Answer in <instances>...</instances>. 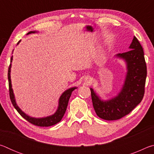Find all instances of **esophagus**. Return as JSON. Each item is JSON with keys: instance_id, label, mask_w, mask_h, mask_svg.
I'll list each match as a JSON object with an SVG mask.
<instances>
[{"instance_id": "obj_1", "label": "esophagus", "mask_w": 154, "mask_h": 154, "mask_svg": "<svg viewBox=\"0 0 154 154\" xmlns=\"http://www.w3.org/2000/svg\"><path fill=\"white\" fill-rule=\"evenodd\" d=\"M84 81H85V82H86L87 83H89L90 82V81H91V78L90 77H88V76L85 77L84 78Z\"/></svg>"}]
</instances>
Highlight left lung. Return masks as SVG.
<instances>
[{
	"mask_svg": "<svg viewBox=\"0 0 154 154\" xmlns=\"http://www.w3.org/2000/svg\"><path fill=\"white\" fill-rule=\"evenodd\" d=\"M129 49L116 56L124 60L127 69L124 84L118 95L104 100L90 88L94 109L101 119L116 120L123 118L141 102L144 96L147 66L143 48L135 36Z\"/></svg>",
	"mask_w": 154,
	"mask_h": 154,
	"instance_id": "left-lung-1",
	"label": "left lung"
}]
</instances>
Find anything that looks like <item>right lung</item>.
I'll return each instance as SVG.
<instances>
[{"mask_svg":"<svg viewBox=\"0 0 154 154\" xmlns=\"http://www.w3.org/2000/svg\"><path fill=\"white\" fill-rule=\"evenodd\" d=\"M36 32H38L37 31H30V32L27 33V35H29V34H31V33H36ZM20 41L17 43V45L20 43ZM12 60H13V56H11V63H10L9 70H8L9 96H10V99H11V101L13 104V105H14L15 109L17 111L18 113H19L21 115V116H22V118H24L26 120H27L28 122H29L30 123L37 126H43V127L51 126H53V125L56 124L57 123H58L59 122H60L62 118H63L65 112H66L69 98L71 97L72 91L75 90V89H77V88L72 87L71 88H69V89L66 90V91H64V92L62 94V95L59 98L58 109H57L56 111L53 115H51V116H49L44 117V118H38L30 117L29 116H28L27 114H26L24 111H22V109L18 106V105L16 103V101H15L14 93L12 89L11 80V68Z\"/></svg>","mask_w":154,"mask_h":154,"instance_id":"add662e5","label":"right lung"}]
</instances>
